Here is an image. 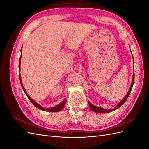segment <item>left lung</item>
I'll return each instance as SVG.
<instances>
[{"instance_id":"8db88e82","label":"left lung","mask_w":149,"mask_h":149,"mask_svg":"<svg viewBox=\"0 0 149 149\" xmlns=\"http://www.w3.org/2000/svg\"><path fill=\"white\" fill-rule=\"evenodd\" d=\"M133 60H134V58H133ZM134 74H133V77H132V83H131V85H130V87L129 89V91L127 93V94L124 96V97L122 100L117 105L114 109H104V108H102V107H97V106H94L93 104H92L89 101H88V103H89V107L90 109H91L92 111H93L94 112H98V113H108V112H111L112 111H113L116 109H118V107H119L120 106H122L123 104L125 102V101L127 100V99L128 98L129 94L130 93V91H131V89L132 88V86H133V84H134Z\"/></svg>"}]
</instances>
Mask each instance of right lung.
<instances>
[{"label":"right lung","instance_id":"obj_1","mask_svg":"<svg viewBox=\"0 0 149 149\" xmlns=\"http://www.w3.org/2000/svg\"><path fill=\"white\" fill-rule=\"evenodd\" d=\"M22 48H21V55H20V59H19V68L20 71V63H21V57H22ZM20 84H21V86H22V89H23V90L24 91V92H25V94L26 95V96L28 97V98L29 99L30 101H31V102L36 107L38 108V109H40V110H42V111H45L52 112H59V111H60L63 109V108L64 107V106H65V103H66V99H64V100L63 101L61 102H60V103L59 104H58L57 106H55L52 107L45 108V107H42V106H40V104H38L37 102H35V101L33 100L32 98H31V97L29 96V94H27V93L26 92L25 89V88H24V86H23V84H22V79H21V76H20Z\"/></svg>","mask_w":149,"mask_h":149}]
</instances>
